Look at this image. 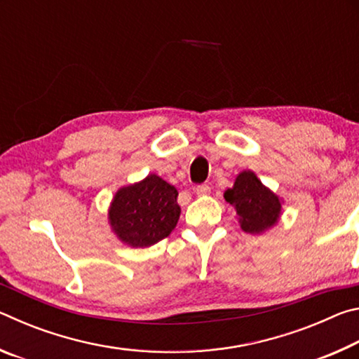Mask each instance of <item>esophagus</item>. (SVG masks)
Wrapping results in <instances>:
<instances>
[{
  "label": "esophagus",
  "mask_w": 359,
  "mask_h": 359,
  "mask_svg": "<svg viewBox=\"0 0 359 359\" xmlns=\"http://www.w3.org/2000/svg\"><path fill=\"white\" fill-rule=\"evenodd\" d=\"M194 191H196L198 196H208V194L210 193V187L205 185V184L198 185L196 188H194Z\"/></svg>",
  "instance_id": "1"
}]
</instances>
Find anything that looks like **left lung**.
Here are the masks:
<instances>
[{
  "label": "left lung",
  "mask_w": 359,
  "mask_h": 359,
  "mask_svg": "<svg viewBox=\"0 0 359 359\" xmlns=\"http://www.w3.org/2000/svg\"><path fill=\"white\" fill-rule=\"evenodd\" d=\"M223 196L236 209L244 233L263 234L280 220L282 199L269 190L253 171L239 172L234 185L228 188Z\"/></svg>",
  "instance_id": "left-lung-1"
}]
</instances>
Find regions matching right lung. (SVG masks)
<instances>
[{"mask_svg": "<svg viewBox=\"0 0 359 359\" xmlns=\"http://www.w3.org/2000/svg\"><path fill=\"white\" fill-rule=\"evenodd\" d=\"M177 194L174 185L156 174L121 187L107 212L112 233L133 248L150 247L168 238L180 217Z\"/></svg>", "mask_w": 359, "mask_h": 359, "instance_id": "1", "label": "right lung"}]
</instances>
